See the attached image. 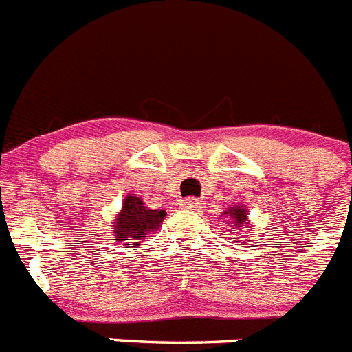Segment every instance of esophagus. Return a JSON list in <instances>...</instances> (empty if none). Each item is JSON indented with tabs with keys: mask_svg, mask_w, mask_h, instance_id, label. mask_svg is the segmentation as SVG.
Wrapping results in <instances>:
<instances>
[{
	"mask_svg": "<svg viewBox=\"0 0 352 352\" xmlns=\"http://www.w3.org/2000/svg\"><path fill=\"white\" fill-rule=\"evenodd\" d=\"M179 206H182L183 210H199V208H201V203H199L197 199H186V201H183Z\"/></svg>",
	"mask_w": 352,
	"mask_h": 352,
	"instance_id": "1",
	"label": "esophagus"
}]
</instances>
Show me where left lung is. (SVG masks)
<instances>
[{"mask_svg": "<svg viewBox=\"0 0 352 352\" xmlns=\"http://www.w3.org/2000/svg\"><path fill=\"white\" fill-rule=\"evenodd\" d=\"M223 214H227L232 220L234 231H238V229H241V227H245L248 223V211L245 206H238V204L236 206H229V210Z\"/></svg>", "mask_w": 352, "mask_h": 352, "instance_id": "8db88e82", "label": "left lung"}]
</instances>
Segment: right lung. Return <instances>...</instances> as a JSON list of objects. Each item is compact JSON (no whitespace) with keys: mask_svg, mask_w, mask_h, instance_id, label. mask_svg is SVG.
Masks as SVG:
<instances>
[{"mask_svg":"<svg viewBox=\"0 0 352 352\" xmlns=\"http://www.w3.org/2000/svg\"><path fill=\"white\" fill-rule=\"evenodd\" d=\"M166 214L164 210H148L141 197L129 194L123 201L120 214L114 220L113 229L116 241L125 245V248L129 245L138 247L141 243L139 239H146L148 234L157 231L162 220L166 219ZM126 239H133L134 241L126 242Z\"/></svg>","mask_w":352,"mask_h":352,"instance_id":"right-lung-1","label":"right lung"}]
</instances>
